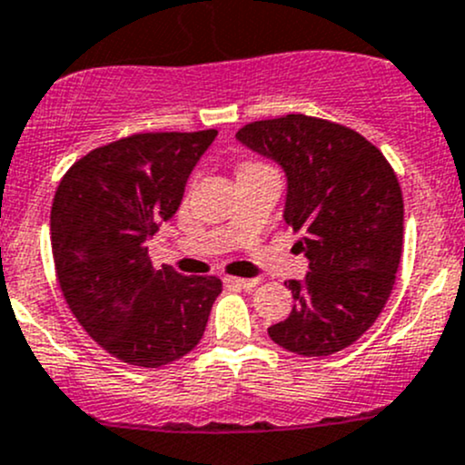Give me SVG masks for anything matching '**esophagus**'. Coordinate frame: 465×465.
Returning <instances> with one entry per match:
<instances>
[{"instance_id":"obj_1","label":"esophagus","mask_w":465,"mask_h":465,"mask_svg":"<svg viewBox=\"0 0 465 465\" xmlns=\"http://www.w3.org/2000/svg\"><path fill=\"white\" fill-rule=\"evenodd\" d=\"M224 283H227L229 288L254 290L256 285H259V281H256V279H238V276H227V279H224Z\"/></svg>"}]
</instances>
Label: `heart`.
<instances>
[{
  "instance_id": "b5f03b06",
  "label": "heart",
  "mask_w": 465,
  "mask_h": 465,
  "mask_svg": "<svg viewBox=\"0 0 465 465\" xmlns=\"http://www.w3.org/2000/svg\"><path fill=\"white\" fill-rule=\"evenodd\" d=\"M245 166H256V163H252V162L250 163H242V168H245Z\"/></svg>"
}]
</instances>
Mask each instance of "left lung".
Wrapping results in <instances>:
<instances>
[{
  "instance_id": "8db88e82",
  "label": "left lung",
  "mask_w": 465,
  "mask_h": 465,
  "mask_svg": "<svg viewBox=\"0 0 465 465\" xmlns=\"http://www.w3.org/2000/svg\"><path fill=\"white\" fill-rule=\"evenodd\" d=\"M236 139L283 168V220L311 267L285 283L292 312L267 335L306 358L337 353L373 326L393 290L405 211L396 173L362 134L315 116L254 121Z\"/></svg>"
}]
</instances>
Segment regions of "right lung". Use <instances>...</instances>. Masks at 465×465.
I'll list each match as a JSON object with an SVG mask.
<instances>
[{"instance_id": "1", "label": "right lung", "mask_w": 465, "mask_h": 465, "mask_svg": "<svg viewBox=\"0 0 465 465\" xmlns=\"http://www.w3.org/2000/svg\"><path fill=\"white\" fill-rule=\"evenodd\" d=\"M218 130L143 133L94 148L55 191L51 250L64 302L101 349L159 369L203 340L223 292L215 276L154 270L148 241L184 198Z\"/></svg>"}]
</instances>
